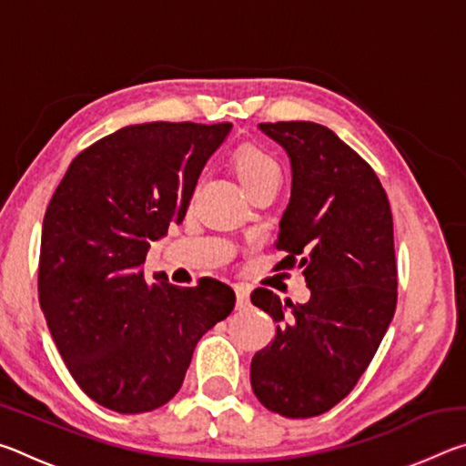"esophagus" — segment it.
<instances>
[{
	"mask_svg": "<svg viewBox=\"0 0 466 466\" xmlns=\"http://www.w3.org/2000/svg\"><path fill=\"white\" fill-rule=\"evenodd\" d=\"M234 291H236V309H238V310L248 309V304H250V289H248V286H244V283H238V286H234Z\"/></svg>",
	"mask_w": 466,
	"mask_h": 466,
	"instance_id": "1",
	"label": "esophagus"
}]
</instances>
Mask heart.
<instances>
[{
	"mask_svg": "<svg viewBox=\"0 0 466 466\" xmlns=\"http://www.w3.org/2000/svg\"><path fill=\"white\" fill-rule=\"evenodd\" d=\"M234 168L247 191L269 180H281L279 162L261 147H242L234 156Z\"/></svg>",
	"mask_w": 466,
	"mask_h": 466,
	"instance_id": "1",
	"label": "heart"
}]
</instances>
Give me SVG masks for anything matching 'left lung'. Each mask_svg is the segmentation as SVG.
I'll use <instances>...</instances> for the list:
<instances>
[{
	"mask_svg": "<svg viewBox=\"0 0 466 466\" xmlns=\"http://www.w3.org/2000/svg\"><path fill=\"white\" fill-rule=\"evenodd\" d=\"M258 129L291 164V195L275 240L286 257L275 269H302L310 299L283 304L269 289L252 291V304L278 329L250 361V384L269 411L302 420L351 392L390 325L392 214L372 167L329 127L281 121Z\"/></svg>",
	"mask_w": 466,
	"mask_h": 466,
	"instance_id": "8db88e82",
	"label": "left lung"
}]
</instances>
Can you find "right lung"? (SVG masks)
<instances>
[{"label":"right lung","mask_w":466,"mask_h":466,"mask_svg":"<svg viewBox=\"0 0 466 466\" xmlns=\"http://www.w3.org/2000/svg\"><path fill=\"white\" fill-rule=\"evenodd\" d=\"M230 123H141L74 157L43 219L38 302L80 389L116 413L162 407L195 345L232 312L226 283L146 281L149 242L185 219L205 162Z\"/></svg>","instance_id":"1"}]
</instances>
